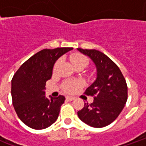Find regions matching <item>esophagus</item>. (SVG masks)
Returning a JSON list of instances; mask_svg holds the SVG:
<instances>
[{"label":"esophagus","instance_id":"1","mask_svg":"<svg viewBox=\"0 0 146 146\" xmlns=\"http://www.w3.org/2000/svg\"><path fill=\"white\" fill-rule=\"evenodd\" d=\"M66 98V101L69 102H71L73 101V100H74V98H73V97H71V96H67Z\"/></svg>","mask_w":146,"mask_h":146}]
</instances>
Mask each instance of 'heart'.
Listing matches in <instances>:
<instances>
[{
    "mask_svg": "<svg viewBox=\"0 0 146 146\" xmlns=\"http://www.w3.org/2000/svg\"><path fill=\"white\" fill-rule=\"evenodd\" d=\"M71 61L73 63V65H75L76 63H80V62H83V63H85L86 65L88 64V59L87 58L84 57L82 54H73L71 56ZM60 63V60H58L55 64H54V71L57 70L58 65ZM79 82L77 81H67L63 84L62 86V88H63L64 91H66L67 92H72L73 91H74V89L76 88L77 86L79 85Z\"/></svg>",
    "mask_w": 146,
    "mask_h": 146,
    "instance_id": "obj_1",
    "label": "heart"
}]
</instances>
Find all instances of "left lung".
I'll list each match as a JSON object with an SVG mask.
<instances>
[{
    "instance_id": "left-lung-1",
    "label": "left lung",
    "mask_w": 146,
    "mask_h": 146,
    "mask_svg": "<svg viewBox=\"0 0 146 146\" xmlns=\"http://www.w3.org/2000/svg\"><path fill=\"white\" fill-rule=\"evenodd\" d=\"M77 50L89 57L97 70L96 79L85 94L95 96L91 104L84 103L77 112L80 120L93 127H103L113 123L127 100V86L119 67L101 51L95 49Z\"/></svg>"
}]
</instances>
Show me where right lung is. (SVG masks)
Instances as JSON below:
<instances>
[{"label": "right lung", "instance_id": "1", "mask_svg": "<svg viewBox=\"0 0 146 146\" xmlns=\"http://www.w3.org/2000/svg\"><path fill=\"white\" fill-rule=\"evenodd\" d=\"M73 48L43 49L30 57L11 80V98L19 118L30 128L41 130L54 123L66 98L45 96L55 62Z\"/></svg>", "mask_w": 146, "mask_h": 146}]
</instances>
